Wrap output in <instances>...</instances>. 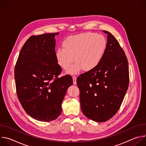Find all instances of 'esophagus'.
Segmentation results:
<instances>
[{
	"instance_id": "esophagus-1",
	"label": "esophagus",
	"mask_w": 146,
	"mask_h": 146,
	"mask_svg": "<svg viewBox=\"0 0 146 146\" xmlns=\"http://www.w3.org/2000/svg\"><path fill=\"white\" fill-rule=\"evenodd\" d=\"M77 78L76 76H73V84H77Z\"/></svg>"
}]
</instances>
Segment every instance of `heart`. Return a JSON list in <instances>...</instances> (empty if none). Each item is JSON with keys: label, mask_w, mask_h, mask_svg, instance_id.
<instances>
[{"label": "heart", "mask_w": 146, "mask_h": 146, "mask_svg": "<svg viewBox=\"0 0 146 146\" xmlns=\"http://www.w3.org/2000/svg\"><path fill=\"white\" fill-rule=\"evenodd\" d=\"M63 47H59L55 52L58 64L67 69L75 61L68 70V73L74 74L82 69L91 71L99 65L106 51L107 40L102 35L83 33L67 37Z\"/></svg>", "instance_id": "1"}]
</instances>
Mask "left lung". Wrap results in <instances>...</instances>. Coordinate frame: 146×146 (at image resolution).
Here are the masks:
<instances>
[{
    "instance_id": "left-lung-1",
    "label": "left lung",
    "mask_w": 146,
    "mask_h": 146,
    "mask_svg": "<svg viewBox=\"0 0 146 146\" xmlns=\"http://www.w3.org/2000/svg\"><path fill=\"white\" fill-rule=\"evenodd\" d=\"M106 51L99 65L80 75L77 85L80 90L81 110L96 122H105L119 110L129 82L128 59L118 40L109 32Z\"/></svg>"
}]
</instances>
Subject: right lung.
I'll use <instances>...</instances> for the list:
<instances>
[{"label": "right lung", "instance_id": "obj_1", "mask_svg": "<svg viewBox=\"0 0 146 146\" xmlns=\"http://www.w3.org/2000/svg\"><path fill=\"white\" fill-rule=\"evenodd\" d=\"M59 33L33 35L20 51L14 68L16 91L24 110L32 118L48 122L61 114V105L69 87V74L62 72L55 56V40Z\"/></svg>", "mask_w": 146, "mask_h": 146}]
</instances>
